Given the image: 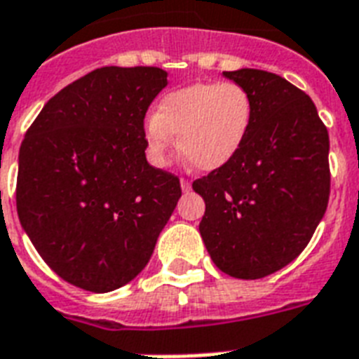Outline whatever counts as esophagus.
I'll list each match as a JSON object with an SVG mask.
<instances>
[{
	"label": "esophagus",
	"mask_w": 359,
	"mask_h": 359,
	"mask_svg": "<svg viewBox=\"0 0 359 359\" xmlns=\"http://www.w3.org/2000/svg\"><path fill=\"white\" fill-rule=\"evenodd\" d=\"M182 189L183 191H189V189H191V182H189V180H183L182 177Z\"/></svg>",
	"instance_id": "obj_1"
}]
</instances>
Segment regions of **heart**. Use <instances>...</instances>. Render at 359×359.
Wrapping results in <instances>:
<instances>
[{"label": "heart", "mask_w": 359, "mask_h": 359, "mask_svg": "<svg viewBox=\"0 0 359 359\" xmlns=\"http://www.w3.org/2000/svg\"><path fill=\"white\" fill-rule=\"evenodd\" d=\"M252 113L250 94L239 83H196L172 90L146 120L150 161L165 166L177 135V148L198 170H217L241 150Z\"/></svg>", "instance_id": "1"}]
</instances>
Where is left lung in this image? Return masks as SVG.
Masks as SVG:
<instances>
[{
  "mask_svg": "<svg viewBox=\"0 0 359 359\" xmlns=\"http://www.w3.org/2000/svg\"><path fill=\"white\" fill-rule=\"evenodd\" d=\"M252 98V124L231 161L193 183L200 235L220 271L257 280L289 265L325 217L330 139L308 94L265 70L224 72Z\"/></svg>",
  "mask_w": 359,
  "mask_h": 359,
  "instance_id": "1",
  "label": "left lung"
}]
</instances>
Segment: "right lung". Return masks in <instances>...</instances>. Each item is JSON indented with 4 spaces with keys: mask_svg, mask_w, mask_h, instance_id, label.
<instances>
[{
    "mask_svg": "<svg viewBox=\"0 0 359 359\" xmlns=\"http://www.w3.org/2000/svg\"><path fill=\"white\" fill-rule=\"evenodd\" d=\"M166 76L154 66L90 72L46 103L20 146V224L76 287L109 293L131 282L182 196L177 176L144 154V114Z\"/></svg>",
    "mask_w": 359,
    "mask_h": 359,
    "instance_id": "add662e5",
    "label": "right lung"
}]
</instances>
